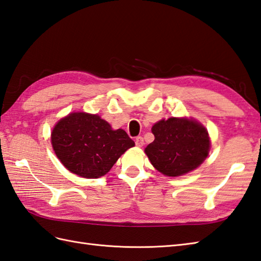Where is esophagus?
Returning <instances> with one entry per match:
<instances>
[{
    "instance_id": "34e87169",
    "label": "esophagus",
    "mask_w": 261,
    "mask_h": 261,
    "mask_svg": "<svg viewBox=\"0 0 261 261\" xmlns=\"http://www.w3.org/2000/svg\"><path fill=\"white\" fill-rule=\"evenodd\" d=\"M143 144H144L143 138L142 137H137L136 138V145H137V147L141 148V147H143Z\"/></svg>"
}]
</instances>
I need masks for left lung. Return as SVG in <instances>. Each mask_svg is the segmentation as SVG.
Instances as JSON below:
<instances>
[{"label": "left lung", "instance_id": "8db88e82", "mask_svg": "<svg viewBox=\"0 0 261 261\" xmlns=\"http://www.w3.org/2000/svg\"><path fill=\"white\" fill-rule=\"evenodd\" d=\"M154 141L144 149L152 166L168 177H179L195 170L208 156V131L198 121L169 118L152 129Z\"/></svg>", "mask_w": 261, "mask_h": 261}]
</instances>
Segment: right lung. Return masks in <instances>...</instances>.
I'll use <instances>...</instances> for the list:
<instances>
[{"mask_svg": "<svg viewBox=\"0 0 261 261\" xmlns=\"http://www.w3.org/2000/svg\"><path fill=\"white\" fill-rule=\"evenodd\" d=\"M54 152L62 165L82 178L107 174L135 142L122 129L113 130L98 114L73 112L61 119L51 133Z\"/></svg>", "mask_w": 261, "mask_h": 261, "instance_id": "right-lung-1", "label": "right lung"}]
</instances>
